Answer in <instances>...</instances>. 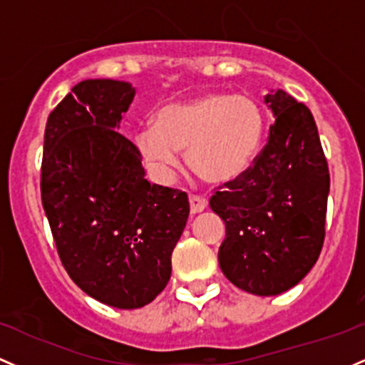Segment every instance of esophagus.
I'll return each mask as SVG.
<instances>
[{
    "label": "esophagus",
    "instance_id": "obj_1",
    "mask_svg": "<svg viewBox=\"0 0 365 365\" xmlns=\"http://www.w3.org/2000/svg\"><path fill=\"white\" fill-rule=\"evenodd\" d=\"M189 202H190V213H201V211L206 210L207 206V201L201 195H195V194H190L189 195Z\"/></svg>",
    "mask_w": 365,
    "mask_h": 365
}]
</instances>
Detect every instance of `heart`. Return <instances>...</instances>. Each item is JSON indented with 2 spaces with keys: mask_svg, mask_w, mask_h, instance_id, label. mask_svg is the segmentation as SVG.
I'll return each instance as SVG.
<instances>
[{
  "mask_svg": "<svg viewBox=\"0 0 365 365\" xmlns=\"http://www.w3.org/2000/svg\"><path fill=\"white\" fill-rule=\"evenodd\" d=\"M265 135V114L253 97L210 91L163 107L155 126L140 128L135 143L143 161L170 178L187 150V163L207 183L239 178L255 163Z\"/></svg>",
  "mask_w": 365,
  "mask_h": 365,
  "instance_id": "obj_1",
  "label": "heart"
}]
</instances>
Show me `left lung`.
Returning a JSON list of instances; mask_svg holds the SVG:
<instances>
[{
	"label": "left lung",
	"mask_w": 365,
	"mask_h": 365,
	"mask_svg": "<svg viewBox=\"0 0 365 365\" xmlns=\"http://www.w3.org/2000/svg\"><path fill=\"white\" fill-rule=\"evenodd\" d=\"M275 115L247 171L223 183L210 206L225 222L220 268L239 289L275 296L317 262L326 237L329 168L314 115L286 91L265 97Z\"/></svg>",
	"instance_id": "left-lung-1"
}]
</instances>
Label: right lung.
<instances>
[{"instance_id":"obj_1","label":"right lung","mask_w":365,"mask_h":365,"mask_svg":"<svg viewBox=\"0 0 365 365\" xmlns=\"http://www.w3.org/2000/svg\"><path fill=\"white\" fill-rule=\"evenodd\" d=\"M135 88L86 79L48 115L41 201L69 277L109 307L150 303L171 277V253L189 218L185 192L149 183L121 114Z\"/></svg>"}]
</instances>
